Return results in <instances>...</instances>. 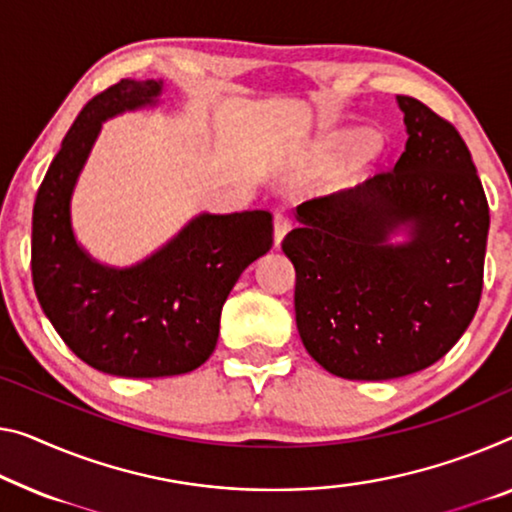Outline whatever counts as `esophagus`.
Returning a JSON list of instances; mask_svg holds the SVG:
<instances>
[{
  "label": "esophagus",
  "mask_w": 512,
  "mask_h": 512,
  "mask_svg": "<svg viewBox=\"0 0 512 512\" xmlns=\"http://www.w3.org/2000/svg\"><path fill=\"white\" fill-rule=\"evenodd\" d=\"M290 229H293V219H290L288 212L279 210L277 215H274V245H281L283 235H286Z\"/></svg>",
  "instance_id": "esophagus-1"
}]
</instances>
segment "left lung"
Wrapping results in <instances>:
<instances>
[{"label": "left lung", "mask_w": 512, "mask_h": 512, "mask_svg": "<svg viewBox=\"0 0 512 512\" xmlns=\"http://www.w3.org/2000/svg\"><path fill=\"white\" fill-rule=\"evenodd\" d=\"M407 141L396 167L297 206L281 242L309 355L345 380H393L442 359L481 302L490 208L460 132L396 96ZM408 231L405 243L390 235Z\"/></svg>", "instance_id": "obj_1"}]
</instances>
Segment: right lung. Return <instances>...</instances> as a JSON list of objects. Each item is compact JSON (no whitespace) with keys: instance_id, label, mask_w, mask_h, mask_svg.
Listing matches in <instances>:
<instances>
[{"instance_id":"add662e5","label":"right lung","mask_w":512,"mask_h":512,"mask_svg":"<svg viewBox=\"0 0 512 512\" xmlns=\"http://www.w3.org/2000/svg\"><path fill=\"white\" fill-rule=\"evenodd\" d=\"M162 86L121 80L86 102L38 187L31 217V279L43 313L77 357L119 377L199 368L215 350L235 281L272 247L267 210L203 212L146 261L121 270L77 245L70 196L102 121L155 105Z\"/></svg>"}]
</instances>
